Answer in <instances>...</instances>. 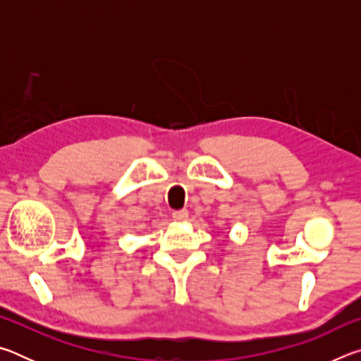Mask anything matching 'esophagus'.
I'll use <instances>...</instances> for the list:
<instances>
[{
    "label": "esophagus",
    "mask_w": 361,
    "mask_h": 361,
    "mask_svg": "<svg viewBox=\"0 0 361 361\" xmlns=\"http://www.w3.org/2000/svg\"><path fill=\"white\" fill-rule=\"evenodd\" d=\"M173 219L175 221H178V223H183V221H186L188 219V212L186 210H178V212H173Z\"/></svg>",
    "instance_id": "34e87169"
}]
</instances>
